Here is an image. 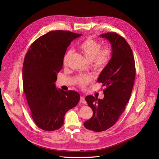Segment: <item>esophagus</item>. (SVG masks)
Here are the masks:
<instances>
[{
  "instance_id": "34e87169",
  "label": "esophagus",
  "mask_w": 159,
  "mask_h": 159,
  "mask_svg": "<svg viewBox=\"0 0 159 159\" xmlns=\"http://www.w3.org/2000/svg\"><path fill=\"white\" fill-rule=\"evenodd\" d=\"M80 102L81 103H82V104H86V101H85L84 97H83V96H81V97H80Z\"/></svg>"
}]
</instances>
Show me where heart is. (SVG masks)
I'll return each mask as SVG.
<instances>
[{
	"label": "heart",
	"instance_id": "b5f03b06",
	"mask_svg": "<svg viewBox=\"0 0 159 159\" xmlns=\"http://www.w3.org/2000/svg\"><path fill=\"white\" fill-rule=\"evenodd\" d=\"M79 48L89 61H92L93 66L96 69H102L108 63L112 55V50L109 46L101 48L99 41L90 38L85 39L79 45ZM73 53L72 50H68L63 57V62L66 65ZM93 78L89 75H80L77 78V84L81 87L85 86Z\"/></svg>",
	"mask_w": 159,
	"mask_h": 159
}]
</instances>
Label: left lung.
Returning <instances> with one entry per match:
<instances>
[{"label":"left lung","mask_w":159,"mask_h":159,"mask_svg":"<svg viewBox=\"0 0 159 159\" xmlns=\"http://www.w3.org/2000/svg\"><path fill=\"white\" fill-rule=\"evenodd\" d=\"M99 36L110 42L112 57L98 79V82L106 87L103 90L104 98H85L93 115L84 125L96 132L109 129L118 120L129 99L136 75L133 54L125 39L116 33Z\"/></svg>","instance_id":"left-lung-1"}]
</instances>
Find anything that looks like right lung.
<instances>
[{"instance_id":"1","label":"right lung","mask_w":159,"mask_h":159,"mask_svg":"<svg viewBox=\"0 0 159 159\" xmlns=\"http://www.w3.org/2000/svg\"><path fill=\"white\" fill-rule=\"evenodd\" d=\"M82 35L69 31H50L34 41L25 56L23 89L32 118L43 130L60 128L65 113L80 100L78 93L58 89L55 82L62 69L66 48Z\"/></svg>"}]
</instances>
